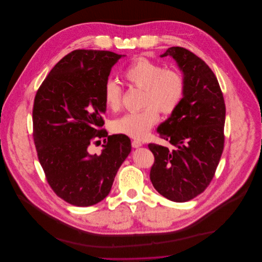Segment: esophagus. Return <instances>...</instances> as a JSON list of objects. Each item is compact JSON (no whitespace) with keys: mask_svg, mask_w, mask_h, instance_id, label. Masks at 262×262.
<instances>
[{"mask_svg":"<svg viewBox=\"0 0 262 262\" xmlns=\"http://www.w3.org/2000/svg\"><path fill=\"white\" fill-rule=\"evenodd\" d=\"M132 146L134 147V148H138V147H140V146H142V143L139 141V140H132Z\"/></svg>","mask_w":262,"mask_h":262,"instance_id":"esophagus-1","label":"esophagus"}]
</instances>
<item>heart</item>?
<instances>
[{"label": "heart", "instance_id": "1", "mask_svg": "<svg viewBox=\"0 0 262 262\" xmlns=\"http://www.w3.org/2000/svg\"><path fill=\"white\" fill-rule=\"evenodd\" d=\"M133 88L143 90L142 106L139 112L128 113L113 121V132L135 139H144L158 123L160 111L164 115L176 112L186 96L185 76L177 69H165L146 57L134 60L123 73ZM106 107L117 112L123 105V90L114 79L106 80L103 89Z\"/></svg>", "mask_w": 262, "mask_h": 262}]
</instances>
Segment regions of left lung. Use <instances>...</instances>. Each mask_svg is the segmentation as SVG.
Instances as JSON below:
<instances>
[{
  "label": "left lung",
  "instance_id": "8db88e82",
  "mask_svg": "<svg viewBox=\"0 0 262 262\" xmlns=\"http://www.w3.org/2000/svg\"><path fill=\"white\" fill-rule=\"evenodd\" d=\"M173 57L186 79L179 109L157 129L173 148L149 143L154 155L150 181L166 199L184 203L212 182L224 149V97L209 66L184 47H170L161 57Z\"/></svg>",
  "mask_w": 262,
  "mask_h": 262
}]
</instances>
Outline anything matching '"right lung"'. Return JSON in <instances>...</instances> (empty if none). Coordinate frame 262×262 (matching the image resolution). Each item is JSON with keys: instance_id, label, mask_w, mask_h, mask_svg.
I'll use <instances>...</instances> for the list:
<instances>
[{"instance_id": "add662e5", "label": "right lung", "mask_w": 262, "mask_h": 262, "mask_svg": "<svg viewBox=\"0 0 262 262\" xmlns=\"http://www.w3.org/2000/svg\"><path fill=\"white\" fill-rule=\"evenodd\" d=\"M121 54L76 49L61 58L34 99L33 139L46 181L60 199L89 207L110 192L116 173L131 151L130 138L108 135L103 89ZM104 140L100 156L88 146Z\"/></svg>"}]
</instances>
